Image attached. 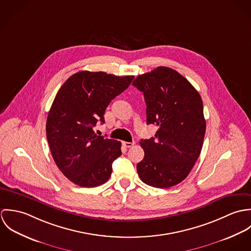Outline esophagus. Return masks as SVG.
I'll use <instances>...</instances> for the list:
<instances>
[{
    "instance_id": "34e87169",
    "label": "esophagus",
    "mask_w": 251,
    "mask_h": 251,
    "mask_svg": "<svg viewBox=\"0 0 251 251\" xmlns=\"http://www.w3.org/2000/svg\"><path fill=\"white\" fill-rule=\"evenodd\" d=\"M134 145V142H123V146L126 148H131Z\"/></svg>"
}]
</instances>
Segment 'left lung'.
<instances>
[{
  "mask_svg": "<svg viewBox=\"0 0 251 251\" xmlns=\"http://www.w3.org/2000/svg\"><path fill=\"white\" fill-rule=\"evenodd\" d=\"M132 85L143 93L147 124L158 126L154 137L140 142L145 156L138 175L153 187L174 186L188 176L202 150V99L186 78L167 67L138 75Z\"/></svg>",
  "mask_w": 251,
  "mask_h": 251,
  "instance_id": "8db88e82",
  "label": "left lung"
}]
</instances>
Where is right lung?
<instances>
[{
	"mask_svg": "<svg viewBox=\"0 0 251 251\" xmlns=\"http://www.w3.org/2000/svg\"><path fill=\"white\" fill-rule=\"evenodd\" d=\"M134 76L79 72L60 88L48 113L46 136L55 163L73 183L82 187L103 184L112 163L122 154L121 142L99 136L98 121L112 100L128 88Z\"/></svg>",
	"mask_w": 251,
	"mask_h": 251,
	"instance_id": "add662e5",
	"label": "right lung"
}]
</instances>
